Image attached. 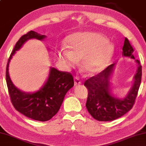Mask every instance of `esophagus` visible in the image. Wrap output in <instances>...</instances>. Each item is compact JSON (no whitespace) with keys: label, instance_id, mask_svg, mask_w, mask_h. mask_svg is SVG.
Instances as JSON below:
<instances>
[{"label":"esophagus","instance_id":"34e87169","mask_svg":"<svg viewBox=\"0 0 146 146\" xmlns=\"http://www.w3.org/2000/svg\"><path fill=\"white\" fill-rule=\"evenodd\" d=\"M80 84H81V81L80 80L79 77H77V76H75L74 77V84H75V86H77Z\"/></svg>","mask_w":146,"mask_h":146}]
</instances>
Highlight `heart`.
<instances>
[{
  "mask_svg": "<svg viewBox=\"0 0 146 146\" xmlns=\"http://www.w3.org/2000/svg\"><path fill=\"white\" fill-rule=\"evenodd\" d=\"M68 49L62 48L58 58L68 67L82 59V67L90 73L100 72L107 66L114 52V46L102 34L95 32L79 33L66 40Z\"/></svg>",
  "mask_w": 146,
  "mask_h": 146,
  "instance_id": "obj_1",
  "label": "heart"
}]
</instances>
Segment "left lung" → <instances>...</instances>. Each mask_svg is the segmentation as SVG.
Here are the masks:
<instances>
[{"mask_svg":"<svg viewBox=\"0 0 146 146\" xmlns=\"http://www.w3.org/2000/svg\"><path fill=\"white\" fill-rule=\"evenodd\" d=\"M134 49L129 39L125 38L123 55L134 59ZM138 70L134 76V82L127 96L123 100L117 98L110 92V78L115 64H113L95 76L89 78L84 85L88 89L86 107L89 113L96 120L111 121L127 113L133 107L142 80V66L136 60Z\"/></svg>","mask_w":146,"mask_h":146,"instance_id":"left-lung-1","label":"left lung"}]
</instances>
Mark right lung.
<instances>
[{"label": "right lung", "instance_id": "right-lung-1", "mask_svg": "<svg viewBox=\"0 0 146 146\" xmlns=\"http://www.w3.org/2000/svg\"><path fill=\"white\" fill-rule=\"evenodd\" d=\"M44 38V35L33 31L21 36L8 58L6 70V84L13 106L17 111L28 118L39 121H48L57 113L65 95L74 85L73 75L69 72L60 71L52 67L42 88L36 92L30 94L21 92L13 84L8 73V67L12 56L27 40L31 38L42 40Z\"/></svg>", "mask_w": 146, "mask_h": 146}]
</instances>
